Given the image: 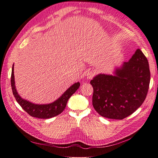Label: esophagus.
<instances>
[{"label":"esophagus","mask_w":158,"mask_h":158,"mask_svg":"<svg viewBox=\"0 0 158 158\" xmlns=\"http://www.w3.org/2000/svg\"><path fill=\"white\" fill-rule=\"evenodd\" d=\"M95 75V73L92 71H88L87 73H86V78L87 79H91Z\"/></svg>","instance_id":"esophagus-1"}]
</instances>
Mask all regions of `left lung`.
I'll list each match as a JSON object with an SVG mask.
<instances>
[{
	"mask_svg": "<svg viewBox=\"0 0 158 158\" xmlns=\"http://www.w3.org/2000/svg\"><path fill=\"white\" fill-rule=\"evenodd\" d=\"M149 82L148 60L137 49L129 61L115 67L113 75L100 73L91 81L94 108L105 118L122 120L143 103Z\"/></svg>",
	"mask_w": 158,
	"mask_h": 158,
	"instance_id": "obj_1",
	"label": "left lung"
}]
</instances>
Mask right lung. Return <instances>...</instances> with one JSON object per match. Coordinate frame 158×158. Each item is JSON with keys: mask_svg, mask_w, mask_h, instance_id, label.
<instances>
[{"mask_svg": "<svg viewBox=\"0 0 158 158\" xmlns=\"http://www.w3.org/2000/svg\"><path fill=\"white\" fill-rule=\"evenodd\" d=\"M10 83H11L14 97L15 98L16 101L21 106V108L33 117L44 119L52 118V117L60 114L64 110L66 106H67L69 99L77 90V89H79L80 86L79 82L75 83L70 87H69L62 94V96L60 98H58L57 100L52 102V103L46 104H38L32 103L31 102L23 99L18 94L15 87V82L14 64L12 68Z\"/></svg>", "mask_w": 158, "mask_h": 158, "instance_id": "obj_1", "label": "right lung"}]
</instances>
